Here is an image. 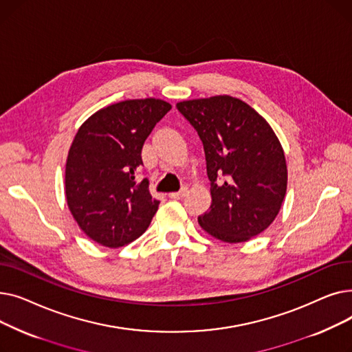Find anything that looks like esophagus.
<instances>
[{"instance_id": "34e87169", "label": "esophagus", "mask_w": 352, "mask_h": 352, "mask_svg": "<svg viewBox=\"0 0 352 352\" xmlns=\"http://www.w3.org/2000/svg\"><path fill=\"white\" fill-rule=\"evenodd\" d=\"M187 192H188V190L184 187V188H181L178 192H171L170 194V198H174V199H179V198H184L187 195Z\"/></svg>"}]
</instances>
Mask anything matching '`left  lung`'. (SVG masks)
<instances>
[{"label":"left lung","instance_id":"left-lung-1","mask_svg":"<svg viewBox=\"0 0 352 352\" xmlns=\"http://www.w3.org/2000/svg\"><path fill=\"white\" fill-rule=\"evenodd\" d=\"M206 153L212 202L199 226L226 243L267 230L287 191L283 146L270 124L244 101L217 96L177 104Z\"/></svg>","mask_w":352,"mask_h":352}]
</instances>
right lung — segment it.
Returning <instances> with one entry per match:
<instances>
[{
    "mask_svg": "<svg viewBox=\"0 0 352 352\" xmlns=\"http://www.w3.org/2000/svg\"><path fill=\"white\" fill-rule=\"evenodd\" d=\"M170 109L162 100H126L80 126L67 158L65 195L77 224L96 243L118 248L150 226L160 201L148 191V179L135 177L145 140Z\"/></svg>",
    "mask_w": 352,
    "mask_h": 352,
    "instance_id": "right-lung-1",
    "label": "right lung"
}]
</instances>
